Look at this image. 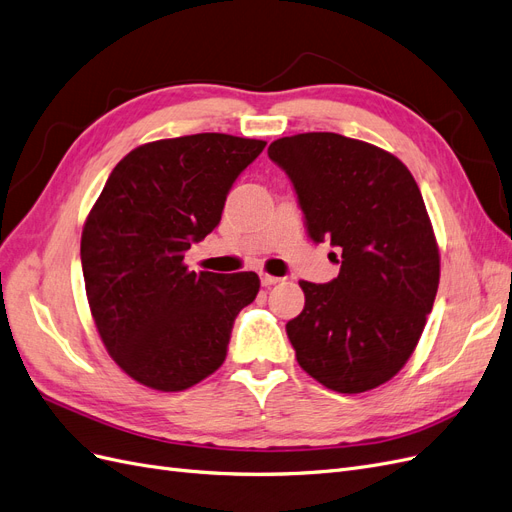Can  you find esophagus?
Listing matches in <instances>:
<instances>
[{
  "label": "esophagus",
  "instance_id": "34e87169",
  "mask_svg": "<svg viewBox=\"0 0 512 512\" xmlns=\"http://www.w3.org/2000/svg\"><path fill=\"white\" fill-rule=\"evenodd\" d=\"M280 280H283V278L272 276V274H261V285H263V287H272V285L280 283Z\"/></svg>",
  "mask_w": 512,
  "mask_h": 512
}]
</instances>
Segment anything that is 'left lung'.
I'll return each mask as SVG.
<instances>
[{"mask_svg": "<svg viewBox=\"0 0 512 512\" xmlns=\"http://www.w3.org/2000/svg\"><path fill=\"white\" fill-rule=\"evenodd\" d=\"M268 155L298 193L310 240L340 251L329 253L334 280H300L306 304L287 323L295 359L338 393L387 383L415 351L440 280L415 178L383 148L332 131L274 140Z\"/></svg>", "mask_w": 512, "mask_h": 512, "instance_id": "8db88e82", "label": "left lung"}]
</instances>
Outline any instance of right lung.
I'll use <instances>...</instances> for the list:
<instances>
[{
	"mask_svg": "<svg viewBox=\"0 0 512 512\" xmlns=\"http://www.w3.org/2000/svg\"><path fill=\"white\" fill-rule=\"evenodd\" d=\"M266 142L195 134L134 148L108 176L80 238L87 300L110 357L134 381L185 391L227 355L255 272H189L193 242L221 221L229 189Z\"/></svg>",
	"mask_w": 512,
	"mask_h": 512,
	"instance_id": "obj_1",
	"label": "right lung"
}]
</instances>
